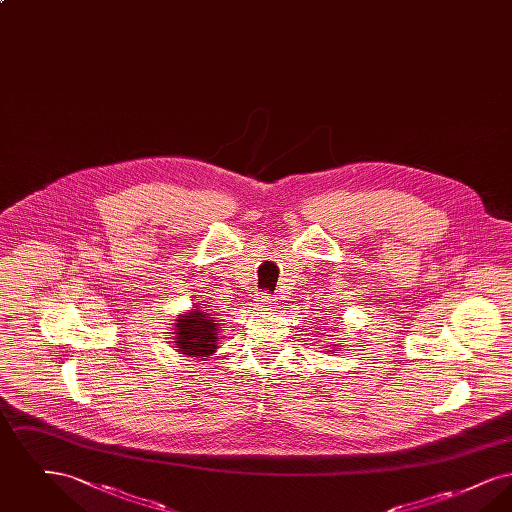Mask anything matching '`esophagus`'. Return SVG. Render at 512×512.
<instances>
[{
  "label": "esophagus",
  "instance_id": "obj_1",
  "mask_svg": "<svg viewBox=\"0 0 512 512\" xmlns=\"http://www.w3.org/2000/svg\"><path fill=\"white\" fill-rule=\"evenodd\" d=\"M253 307H255L257 311H270V309L274 307V299L270 297V293H261V295L255 299Z\"/></svg>",
  "mask_w": 512,
  "mask_h": 512
}]
</instances>
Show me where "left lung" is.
I'll list each match as a JSON object with an SVG mask.
<instances>
[{"mask_svg":"<svg viewBox=\"0 0 512 512\" xmlns=\"http://www.w3.org/2000/svg\"><path fill=\"white\" fill-rule=\"evenodd\" d=\"M334 345H336V343H334ZM332 351H340V347H334V349H332Z\"/></svg>","mask_w":512,"mask_h":512,"instance_id":"left-lung-1","label":"left lung"}]
</instances>
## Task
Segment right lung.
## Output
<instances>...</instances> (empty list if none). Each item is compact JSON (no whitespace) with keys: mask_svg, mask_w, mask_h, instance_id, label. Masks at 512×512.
Listing matches in <instances>:
<instances>
[{"mask_svg":"<svg viewBox=\"0 0 512 512\" xmlns=\"http://www.w3.org/2000/svg\"><path fill=\"white\" fill-rule=\"evenodd\" d=\"M220 320L203 309L201 303H194L188 313L176 315L172 324V345L184 357H211L219 349Z\"/></svg>","mask_w":512,"mask_h":512,"instance_id":"add662e5","label":"right lung"}]
</instances>
